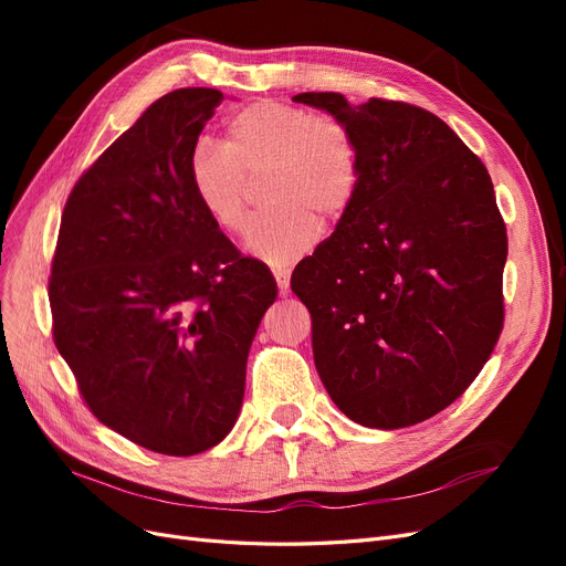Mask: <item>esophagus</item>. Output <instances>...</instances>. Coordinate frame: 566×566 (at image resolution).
<instances>
[{
  "label": "esophagus",
  "instance_id": "esophagus-1",
  "mask_svg": "<svg viewBox=\"0 0 566 566\" xmlns=\"http://www.w3.org/2000/svg\"><path fill=\"white\" fill-rule=\"evenodd\" d=\"M273 279H276L281 297H285L290 293V271L287 269H273Z\"/></svg>",
  "mask_w": 566,
  "mask_h": 566
}]
</instances>
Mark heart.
Segmentation results:
<instances>
[{
  "mask_svg": "<svg viewBox=\"0 0 566 566\" xmlns=\"http://www.w3.org/2000/svg\"><path fill=\"white\" fill-rule=\"evenodd\" d=\"M262 172L271 208L250 221L243 245L256 260L287 266L314 248L318 221L333 227L352 210L361 186V148L331 115L256 101L227 119V144L198 139L188 153L198 208L229 235L243 231L250 177Z\"/></svg>",
  "mask_w": 566,
  "mask_h": 566,
  "instance_id": "obj_1",
  "label": "heart"
}]
</instances>
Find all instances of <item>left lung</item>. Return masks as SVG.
I'll use <instances>...</instances> for the list:
<instances>
[{"label":"left lung","mask_w":566,"mask_h":566,"mask_svg":"<svg viewBox=\"0 0 566 566\" xmlns=\"http://www.w3.org/2000/svg\"><path fill=\"white\" fill-rule=\"evenodd\" d=\"M345 123L361 186L293 293L314 364L349 420L399 430L451 406L503 331L507 233L484 163L430 111L335 92L293 96Z\"/></svg>","instance_id":"8db88e82"}]
</instances>
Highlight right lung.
Wrapping results in <instances>:
<instances>
[{
  "label": "right lung",
  "instance_id": "add662e5",
  "mask_svg": "<svg viewBox=\"0 0 566 566\" xmlns=\"http://www.w3.org/2000/svg\"><path fill=\"white\" fill-rule=\"evenodd\" d=\"M224 94L169 92L67 196L51 262L54 342L92 413L165 455L224 439L250 345L279 295L188 186V153Z\"/></svg>",
  "mask_w": 566,
  "mask_h": 566
}]
</instances>
